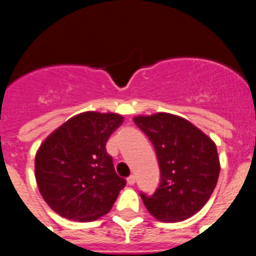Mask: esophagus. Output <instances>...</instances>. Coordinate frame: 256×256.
<instances>
[{
    "label": "esophagus",
    "instance_id": "34e87169",
    "mask_svg": "<svg viewBox=\"0 0 256 256\" xmlns=\"http://www.w3.org/2000/svg\"><path fill=\"white\" fill-rule=\"evenodd\" d=\"M135 180H136L135 176H130L128 178V186H134V184H135Z\"/></svg>",
    "mask_w": 256,
    "mask_h": 256
}]
</instances>
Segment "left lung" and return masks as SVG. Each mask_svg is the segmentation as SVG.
<instances>
[{
	"mask_svg": "<svg viewBox=\"0 0 256 256\" xmlns=\"http://www.w3.org/2000/svg\"><path fill=\"white\" fill-rule=\"evenodd\" d=\"M134 122L154 145L160 166V184L154 194L140 193L145 207L159 221L190 218L207 204L217 184L216 144L176 114L136 116Z\"/></svg>",
	"mask_w": 256,
	"mask_h": 256,
	"instance_id": "left-lung-1",
	"label": "left lung"
}]
</instances>
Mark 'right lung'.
Listing matches in <instances>:
<instances>
[{"instance_id": "right-lung-1", "label": "right lung", "mask_w": 256, "mask_h": 256, "mask_svg": "<svg viewBox=\"0 0 256 256\" xmlns=\"http://www.w3.org/2000/svg\"><path fill=\"white\" fill-rule=\"evenodd\" d=\"M124 122L117 114L83 112L48 136L35 156V178L52 211L94 221L114 206L126 180L114 172L106 142Z\"/></svg>"}]
</instances>
